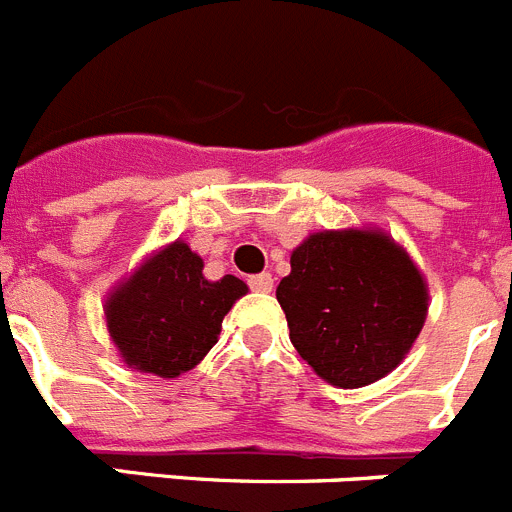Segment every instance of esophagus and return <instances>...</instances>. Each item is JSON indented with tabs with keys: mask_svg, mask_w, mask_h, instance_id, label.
<instances>
[{
	"mask_svg": "<svg viewBox=\"0 0 512 512\" xmlns=\"http://www.w3.org/2000/svg\"><path fill=\"white\" fill-rule=\"evenodd\" d=\"M248 287L253 292H271L274 289V279H271V274H253V277H248Z\"/></svg>",
	"mask_w": 512,
	"mask_h": 512,
	"instance_id": "esophagus-1",
	"label": "esophagus"
}]
</instances>
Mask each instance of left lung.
<instances>
[{
  "mask_svg": "<svg viewBox=\"0 0 512 512\" xmlns=\"http://www.w3.org/2000/svg\"><path fill=\"white\" fill-rule=\"evenodd\" d=\"M277 300L297 354L343 390L390 374L428 312V289L408 253L369 230L310 235L292 251Z\"/></svg>",
  "mask_w": 512,
  "mask_h": 512,
  "instance_id": "1",
  "label": "left lung"
}]
</instances>
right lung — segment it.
<instances>
[{
	"label": "right lung",
	"mask_w": 512,
	"mask_h": 512,
	"mask_svg": "<svg viewBox=\"0 0 512 512\" xmlns=\"http://www.w3.org/2000/svg\"><path fill=\"white\" fill-rule=\"evenodd\" d=\"M202 266L187 243L176 241L112 292L104 312L125 364L174 379L215 346L223 318L248 287L233 274L207 282Z\"/></svg>",
	"instance_id": "add662e5"
}]
</instances>
